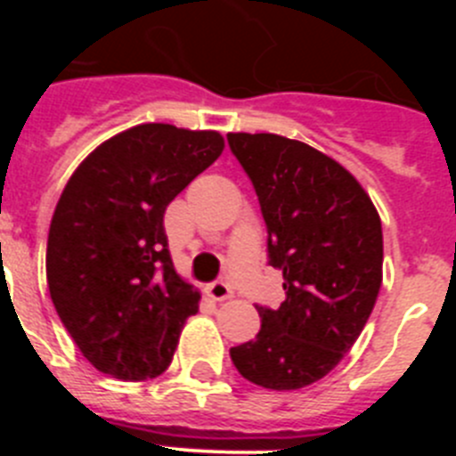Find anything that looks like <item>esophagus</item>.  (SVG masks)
Masks as SVG:
<instances>
[{
  "label": "esophagus",
  "mask_w": 456,
  "mask_h": 456,
  "mask_svg": "<svg viewBox=\"0 0 456 456\" xmlns=\"http://www.w3.org/2000/svg\"><path fill=\"white\" fill-rule=\"evenodd\" d=\"M208 297L215 301H225L232 297V289L231 285L224 283V281H216V283L208 285Z\"/></svg>",
  "instance_id": "34e87169"
}]
</instances>
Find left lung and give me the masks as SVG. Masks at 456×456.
I'll return each instance as SVG.
<instances>
[{
    "label": "left lung",
    "instance_id": "obj_1",
    "mask_svg": "<svg viewBox=\"0 0 456 456\" xmlns=\"http://www.w3.org/2000/svg\"><path fill=\"white\" fill-rule=\"evenodd\" d=\"M228 143L256 187L285 289L281 308L256 305L260 333L231 358L251 384L305 388L368 324L384 278L381 219L352 173L304 141L231 132Z\"/></svg>",
    "mask_w": 456,
    "mask_h": 456
}]
</instances>
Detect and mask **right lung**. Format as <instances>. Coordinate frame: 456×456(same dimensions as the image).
I'll list each match as a JSON object with an SVG mask.
<instances>
[{"mask_svg": "<svg viewBox=\"0 0 456 456\" xmlns=\"http://www.w3.org/2000/svg\"><path fill=\"white\" fill-rule=\"evenodd\" d=\"M224 152L215 130L143 123L75 168L52 215L47 288L79 352L120 381L171 365L200 292L173 267L164 212Z\"/></svg>", "mask_w": 456, "mask_h": 456, "instance_id": "right-lung-1", "label": "right lung"}]
</instances>
